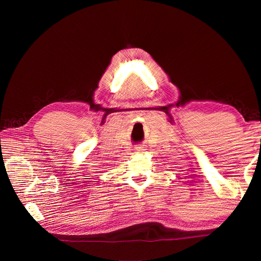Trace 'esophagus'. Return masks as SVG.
<instances>
[{"instance_id":"obj_1","label":"esophagus","mask_w":261,"mask_h":261,"mask_svg":"<svg viewBox=\"0 0 261 261\" xmlns=\"http://www.w3.org/2000/svg\"><path fill=\"white\" fill-rule=\"evenodd\" d=\"M136 151H138V152L145 151V147H144V146H141V145H140V146H137V147H136Z\"/></svg>"}]
</instances>
